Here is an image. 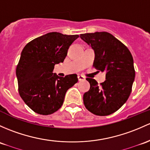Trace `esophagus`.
Wrapping results in <instances>:
<instances>
[{
  "label": "esophagus",
  "instance_id": "34e87169",
  "mask_svg": "<svg viewBox=\"0 0 150 150\" xmlns=\"http://www.w3.org/2000/svg\"><path fill=\"white\" fill-rule=\"evenodd\" d=\"M78 80L79 81H82V80H85V78L83 76H82V75H78Z\"/></svg>",
  "mask_w": 150,
  "mask_h": 150
}]
</instances>
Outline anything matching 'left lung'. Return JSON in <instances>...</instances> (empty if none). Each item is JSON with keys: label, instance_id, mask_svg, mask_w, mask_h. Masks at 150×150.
Masks as SVG:
<instances>
[{"label": "left lung", "instance_id": "1", "mask_svg": "<svg viewBox=\"0 0 150 150\" xmlns=\"http://www.w3.org/2000/svg\"><path fill=\"white\" fill-rule=\"evenodd\" d=\"M80 38L93 50V66L105 72L100 86L93 78H86L91 88L83 95V103L89 111L107 116L121 108L132 92L135 78L134 60L127 47L105 31L82 34Z\"/></svg>", "mask_w": 150, "mask_h": 150}]
</instances>
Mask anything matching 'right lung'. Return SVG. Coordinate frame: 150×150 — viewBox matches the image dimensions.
Here are the masks:
<instances>
[{
	"instance_id": "obj_1",
	"label": "right lung",
	"mask_w": 150,
	"mask_h": 150,
	"mask_svg": "<svg viewBox=\"0 0 150 150\" xmlns=\"http://www.w3.org/2000/svg\"><path fill=\"white\" fill-rule=\"evenodd\" d=\"M79 35L47 33L29 42L23 49L16 67L18 92L25 103L42 115L61 108L66 92L78 81L76 74L59 77L55 64L63 62L67 50Z\"/></svg>"
}]
</instances>
